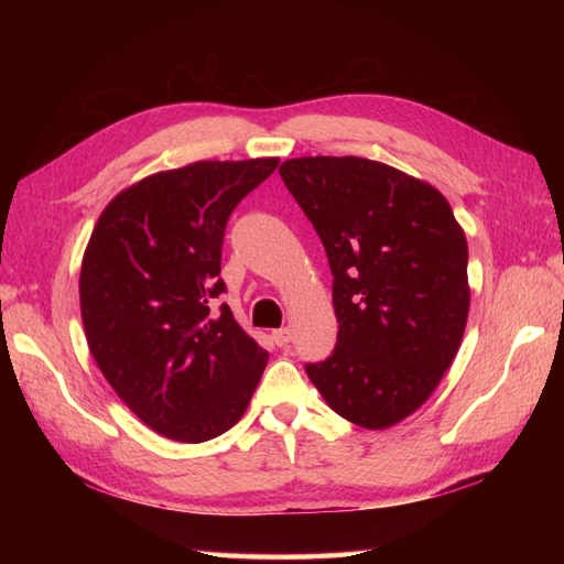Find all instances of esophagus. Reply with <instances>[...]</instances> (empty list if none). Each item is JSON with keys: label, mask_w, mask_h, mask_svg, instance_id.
Masks as SVG:
<instances>
[{"label": "esophagus", "mask_w": 564, "mask_h": 564, "mask_svg": "<svg viewBox=\"0 0 564 564\" xmlns=\"http://www.w3.org/2000/svg\"><path fill=\"white\" fill-rule=\"evenodd\" d=\"M272 340H275V344H278L280 348H286L289 340H292V329H289V327L275 329V332H272Z\"/></svg>", "instance_id": "obj_1"}]
</instances>
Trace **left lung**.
<instances>
[{"instance_id": "left-lung-1", "label": "left lung", "mask_w": 564, "mask_h": 564, "mask_svg": "<svg viewBox=\"0 0 564 564\" xmlns=\"http://www.w3.org/2000/svg\"><path fill=\"white\" fill-rule=\"evenodd\" d=\"M280 176L308 216L334 275L322 398L362 429H388L431 398L464 338L468 245L433 185L362 158H299Z\"/></svg>"}]
</instances>
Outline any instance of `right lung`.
<instances>
[{"label": "right lung", "instance_id": "1", "mask_svg": "<svg viewBox=\"0 0 564 564\" xmlns=\"http://www.w3.org/2000/svg\"><path fill=\"white\" fill-rule=\"evenodd\" d=\"M280 164L195 162L148 176L100 214L79 303L98 369L131 412L178 442L242 419L268 362L235 322L220 280L228 218Z\"/></svg>", "mask_w": 564, "mask_h": 564}]
</instances>
